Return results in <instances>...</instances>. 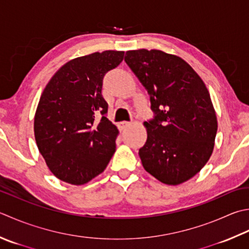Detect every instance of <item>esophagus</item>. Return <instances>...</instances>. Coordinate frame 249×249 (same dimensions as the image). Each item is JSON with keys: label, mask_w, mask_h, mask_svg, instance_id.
<instances>
[{"label": "esophagus", "mask_w": 249, "mask_h": 249, "mask_svg": "<svg viewBox=\"0 0 249 249\" xmlns=\"http://www.w3.org/2000/svg\"><path fill=\"white\" fill-rule=\"evenodd\" d=\"M128 126H130V123H129V122H126V121H124V122H121V123H120V128H121L122 130L126 129V128L128 127Z\"/></svg>", "instance_id": "1"}]
</instances>
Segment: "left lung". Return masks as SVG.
Wrapping results in <instances>:
<instances>
[{"instance_id":"left-lung-1","label":"left lung","mask_w":249,"mask_h":249,"mask_svg":"<svg viewBox=\"0 0 249 249\" xmlns=\"http://www.w3.org/2000/svg\"><path fill=\"white\" fill-rule=\"evenodd\" d=\"M124 60L148 90L154 114L144 122L143 168L170 186L187 181L207 163L215 144L217 118L205 84L189 63L162 51H128Z\"/></svg>"}]
</instances>
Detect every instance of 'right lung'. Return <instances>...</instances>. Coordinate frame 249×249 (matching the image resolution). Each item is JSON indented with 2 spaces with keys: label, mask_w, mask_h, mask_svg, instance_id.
I'll use <instances>...</instances> for the list:
<instances>
[{
  "label": "right lung",
  "mask_w": 249,
  "mask_h": 249,
  "mask_svg": "<svg viewBox=\"0 0 249 249\" xmlns=\"http://www.w3.org/2000/svg\"><path fill=\"white\" fill-rule=\"evenodd\" d=\"M124 52L75 58L48 82L34 116V136L48 168L62 181L81 186L106 169L115 152L118 128L107 119L101 95L106 73Z\"/></svg>",
  "instance_id": "right-lung-1"
}]
</instances>
